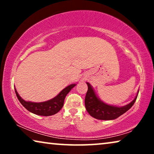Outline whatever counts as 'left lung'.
<instances>
[{
  "mask_svg": "<svg viewBox=\"0 0 154 154\" xmlns=\"http://www.w3.org/2000/svg\"><path fill=\"white\" fill-rule=\"evenodd\" d=\"M86 83L88 86V89L85 98V109L92 117L99 120L110 121L121 116L133 106L139 93L138 90L137 94L134 100L125 106H113L102 102L96 94L92 86L88 82Z\"/></svg>",
  "mask_w": 154,
  "mask_h": 154,
  "instance_id": "1",
  "label": "left lung"
}]
</instances>
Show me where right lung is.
Masks as SVG:
<instances>
[{
    "mask_svg": "<svg viewBox=\"0 0 154 154\" xmlns=\"http://www.w3.org/2000/svg\"><path fill=\"white\" fill-rule=\"evenodd\" d=\"M75 85H76V84L75 83L71 84V85L65 88L64 89H63L54 98L43 102H33L25 101L20 96L15 88H14V90H15L16 95L17 97L20 102L29 111L38 116H49L55 114L60 111V109L64 106V99L66 97V94Z\"/></svg>",
    "mask_w": 154,
    "mask_h": 154,
    "instance_id": "obj_1",
    "label": "right lung"
}]
</instances>
